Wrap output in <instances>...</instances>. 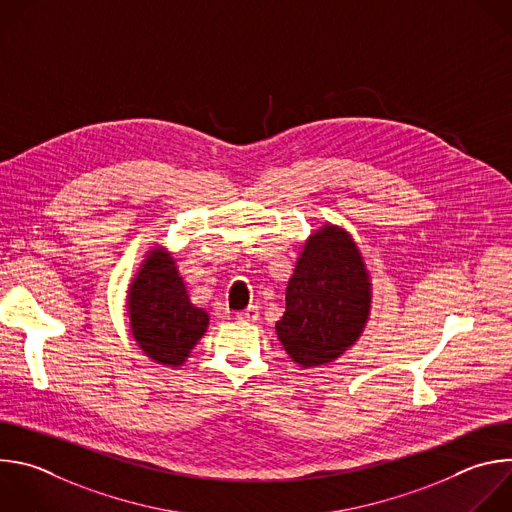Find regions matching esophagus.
<instances>
[{
    "label": "esophagus",
    "mask_w": 512,
    "mask_h": 512,
    "mask_svg": "<svg viewBox=\"0 0 512 512\" xmlns=\"http://www.w3.org/2000/svg\"><path fill=\"white\" fill-rule=\"evenodd\" d=\"M257 316H259V308L257 306H247L245 310H241V312H237V320H243V322H255L257 320Z\"/></svg>",
    "instance_id": "esophagus-1"
}]
</instances>
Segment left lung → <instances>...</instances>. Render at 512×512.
I'll use <instances>...</instances> for the list:
<instances>
[{"label": "left lung", "mask_w": 512, "mask_h": 512, "mask_svg": "<svg viewBox=\"0 0 512 512\" xmlns=\"http://www.w3.org/2000/svg\"><path fill=\"white\" fill-rule=\"evenodd\" d=\"M371 310V283L358 247L338 227L324 225L304 245L285 289L277 338L302 367L336 360L356 342Z\"/></svg>", "instance_id": "8db88e82"}]
</instances>
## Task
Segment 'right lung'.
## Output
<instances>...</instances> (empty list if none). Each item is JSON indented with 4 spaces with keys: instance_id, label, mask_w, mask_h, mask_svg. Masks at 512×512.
Here are the masks:
<instances>
[{
    "instance_id": "right-lung-1",
    "label": "right lung",
    "mask_w": 512,
    "mask_h": 512,
    "mask_svg": "<svg viewBox=\"0 0 512 512\" xmlns=\"http://www.w3.org/2000/svg\"><path fill=\"white\" fill-rule=\"evenodd\" d=\"M127 312L139 348L168 367H180L208 326V314L190 302L172 255L162 247L150 251L135 275Z\"/></svg>"
}]
</instances>
